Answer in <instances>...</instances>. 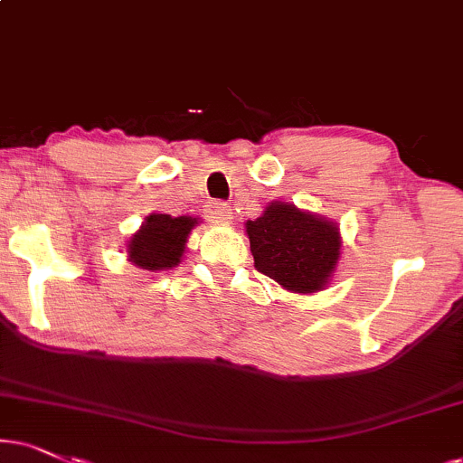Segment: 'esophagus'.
I'll return each mask as SVG.
<instances>
[{
    "instance_id": "obj_1",
    "label": "esophagus",
    "mask_w": 463,
    "mask_h": 463,
    "mask_svg": "<svg viewBox=\"0 0 463 463\" xmlns=\"http://www.w3.org/2000/svg\"><path fill=\"white\" fill-rule=\"evenodd\" d=\"M205 214L214 225H227L232 219V208L225 202H210L205 205Z\"/></svg>"
}]
</instances>
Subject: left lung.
<instances>
[{"label": "left lung", "instance_id": "left-lung-1", "mask_svg": "<svg viewBox=\"0 0 463 463\" xmlns=\"http://www.w3.org/2000/svg\"><path fill=\"white\" fill-rule=\"evenodd\" d=\"M247 233L255 268L298 294L322 289L339 260L335 222L292 203H270L260 219L247 221Z\"/></svg>", "mask_w": 463, "mask_h": 463}]
</instances>
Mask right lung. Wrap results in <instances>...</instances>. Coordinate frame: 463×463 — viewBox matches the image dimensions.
I'll return each instance as SVG.
<instances>
[{
	"instance_id": "right-lung-1",
	"label": "right lung",
	"mask_w": 463,
	"mask_h": 463,
	"mask_svg": "<svg viewBox=\"0 0 463 463\" xmlns=\"http://www.w3.org/2000/svg\"><path fill=\"white\" fill-rule=\"evenodd\" d=\"M197 219L191 216L150 214L141 230L130 238L128 260L144 270H167L178 266L188 233Z\"/></svg>"
}]
</instances>
